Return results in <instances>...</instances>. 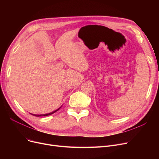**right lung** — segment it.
I'll return each instance as SVG.
<instances>
[{"label":"right lung","mask_w":159,"mask_h":159,"mask_svg":"<svg viewBox=\"0 0 159 159\" xmlns=\"http://www.w3.org/2000/svg\"><path fill=\"white\" fill-rule=\"evenodd\" d=\"M61 107H60L59 108H58V109H57V110H55V111H53V112H52V113H46V114H43V115H35V114H31V115H34V116H48V115H52V114H53L54 113H55L57 111H58V110L60 109Z\"/></svg>","instance_id":"add662e5"}]
</instances>
